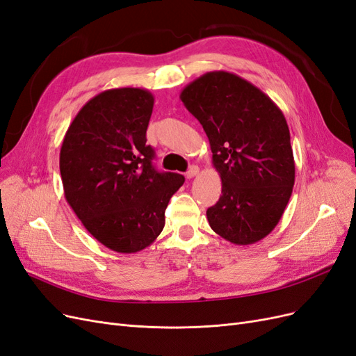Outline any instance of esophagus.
Wrapping results in <instances>:
<instances>
[{"label": "esophagus", "mask_w": 356, "mask_h": 356, "mask_svg": "<svg viewBox=\"0 0 356 356\" xmlns=\"http://www.w3.org/2000/svg\"><path fill=\"white\" fill-rule=\"evenodd\" d=\"M197 174H199V168H197V166H195V165H193V166H190V169L187 170L186 177H187L188 179H191V178H195Z\"/></svg>", "instance_id": "34e87169"}]
</instances>
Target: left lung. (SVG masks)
<instances>
[{
	"instance_id": "obj_1",
	"label": "left lung",
	"mask_w": 356,
	"mask_h": 356,
	"mask_svg": "<svg viewBox=\"0 0 356 356\" xmlns=\"http://www.w3.org/2000/svg\"><path fill=\"white\" fill-rule=\"evenodd\" d=\"M209 139L220 174L211 229L236 245L264 239L281 220L296 179L289 129L279 106L239 75L212 71L179 95Z\"/></svg>"
}]
</instances>
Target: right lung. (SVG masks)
I'll list each match as a JSON object with an SVG mask.
<instances>
[{
    "label": "right lung",
    "instance_id": "right-lung-1",
    "mask_svg": "<svg viewBox=\"0 0 356 356\" xmlns=\"http://www.w3.org/2000/svg\"><path fill=\"white\" fill-rule=\"evenodd\" d=\"M154 96L145 89L101 92L75 115L59 168L70 207L96 241L122 254L152 245L165 227L172 195L184 184L153 166L147 127Z\"/></svg>",
    "mask_w": 356,
    "mask_h": 356
}]
</instances>
